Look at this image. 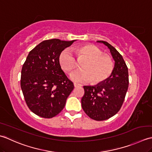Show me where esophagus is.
Segmentation results:
<instances>
[{
	"label": "esophagus",
	"instance_id": "esophagus-1",
	"mask_svg": "<svg viewBox=\"0 0 152 152\" xmlns=\"http://www.w3.org/2000/svg\"><path fill=\"white\" fill-rule=\"evenodd\" d=\"M80 85H79V84H77V83H74V86H75V87L76 88V87H78V86H80Z\"/></svg>",
	"mask_w": 152,
	"mask_h": 152
}]
</instances>
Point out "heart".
Wrapping results in <instances>:
<instances>
[{
    "mask_svg": "<svg viewBox=\"0 0 152 152\" xmlns=\"http://www.w3.org/2000/svg\"><path fill=\"white\" fill-rule=\"evenodd\" d=\"M77 61L85 60L80 65L81 71L72 73L70 78L75 82H91L92 85L104 83L113 72L114 65L112 59L104 54L101 49L93 45L78 46L73 50ZM60 67L69 74L77 68L74 56L68 50H64L59 57Z\"/></svg>",
    "mask_w": 152,
    "mask_h": 152,
    "instance_id": "obj_1",
    "label": "heart"
}]
</instances>
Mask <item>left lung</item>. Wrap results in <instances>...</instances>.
Returning a JSON list of instances; mask_svg holds the SVG:
<instances>
[{
	"label": "left lung",
	"mask_w": 152,
	"mask_h": 152,
	"mask_svg": "<svg viewBox=\"0 0 152 152\" xmlns=\"http://www.w3.org/2000/svg\"><path fill=\"white\" fill-rule=\"evenodd\" d=\"M103 43L110 49L115 61L113 72L106 81L96 86H84L81 99L83 110L90 118L104 121L115 115L120 110L129 87L128 67L122 56L109 43Z\"/></svg>",
	"instance_id": "1"
}]
</instances>
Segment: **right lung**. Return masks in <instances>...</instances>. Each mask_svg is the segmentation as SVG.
<instances>
[{
    "label": "right lung",
    "mask_w": 152,
    "mask_h": 152,
    "mask_svg": "<svg viewBox=\"0 0 152 152\" xmlns=\"http://www.w3.org/2000/svg\"><path fill=\"white\" fill-rule=\"evenodd\" d=\"M71 41L46 40L29 52L21 75V88L29 110L43 118L60 113L74 88L61 69L59 57Z\"/></svg>",
    "instance_id": "add662e5"
}]
</instances>
